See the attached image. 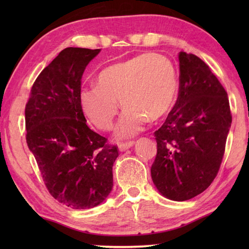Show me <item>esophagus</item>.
I'll return each mask as SVG.
<instances>
[{
    "label": "esophagus",
    "mask_w": 249,
    "mask_h": 249,
    "mask_svg": "<svg viewBox=\"0 0 249 249\" xmlns=\"http://www.w3.org/2000/svg\"><path fill=\"white\" fill-rule=\"evenodd\" d=\"M134 143H135L134 141H129V142H125V143H121V144H119V150L121 152H124L126 150L130 149V147L134 145Z\"/></svg>",
    "instance_id": "1"
}]
</instances>
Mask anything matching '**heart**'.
Returning a JSON list of instances; mask_svg holds the SVG:
<instances>
[{"instance_id":"b5f03b06","label":"heart","mask_w":249,"mask_h":249,"mask_svg":"<svg viewBox=\"0 0 249 249\" xmlns=\"http://www.w3.org/2000/svg\"><path fill=\"white\" fill-rule=\"evenodd\" d=\"M97 86L83 88L79 95L84 114L97 128L109 130L119 112L126 108L115 134L134 137L147 120L158 121L172 109L178 94L176 67L166 56L143 53L103 68Z\"/></svg>"}]
</instances>
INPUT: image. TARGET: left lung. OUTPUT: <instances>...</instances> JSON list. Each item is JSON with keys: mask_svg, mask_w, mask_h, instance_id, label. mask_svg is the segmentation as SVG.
Wrapping results in <instances>:
<instances>
[{"mask_svg": "<svg viewBox=\"0 0 249 249\" xmlns=\"http://www.w3.org/2000/svg\"><path fill=\"white\" fill-rule=\"evenodd\" d=\"M178 97L155 131L153 183L163 197L189 200L208 188L223 160L232 116L228 94L198 56L179 52Z\"/></svg>", "mask_w": 249, "mask_h": 249, "instance_id": "8db88e82", "label": "left lung"}]
</instances>
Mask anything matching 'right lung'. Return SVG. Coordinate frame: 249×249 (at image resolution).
Returning <instances> with one entry per match:
<instances>
[{"label": "right lung", "instance_id": "1", "mask_svg": "<svg viewBox=\"0 0 249 249\" xmlns=\"http://www.w3.org/2000/svg\"><path fill=\"white\" fill-rule=\"evenodd\" d=\"M100 49L68 48L37 77L25 106L26 143L52 197L75 210L92 209L113 187L115 145L89 128L79 99L87 65Z\"/></svg>", "mask_w": 249, "mask_h": 249}]
</instances>
